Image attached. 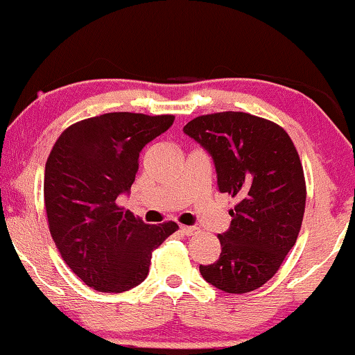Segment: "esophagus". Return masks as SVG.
<instances>
[{"mask_svg":"<svg viewBox=\"0 0 355 355\" xmlns=\"http://www.w3.org/2000/svg\"><path fill=\"white\" fill-rule=\"evenodd\" d=\"M181 232L186 236H193L197 232L196 226H181Z\"/></svg>","mask_w":355,"mask_h":355,"instance_id":"esophagus-1","label":"esophagus"}]
</instances>
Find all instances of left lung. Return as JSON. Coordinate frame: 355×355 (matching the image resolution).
I'll return each instance as SVG.
<instances>
[{
	"mask_svg": "<svg viewBox=\"0 0 355 355\" xmlns=\"http://www.w3.org/2000/svg\"><path fill=\"white\" fill-rule=\"evenodd\" d=\"M184 134L210 153L218 191L237 200L221 254L200 265L207 283L230 294L259 289L275 276L297 241L305 210V179L288 132L241 111L198 116Z\"/></svg>",
	"mask_w": 355,
	"mask_h": 355,
	"instance_id": "8db88e82",
	"label": "left lung"
}]
</instances>
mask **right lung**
Here are the masks:
<instances>
[{"label":"right lung","instance_id":"obj_1","mask_svg":"<svg viewBox=\"0 0 355 355\" xmlns=\"http://www.w3.org/2000/svg\"><path fill=\"white\" fill-rule=\"evenodd\" d=\"M174 116L106 113L72 124L45 166V208L66 265L100 293H124L147 278L152 252L178 231L145 225L118 205L129 193L139 155L171 128Z\"/></svg>","mask_w":355,"mask_h":355}]
</instances>
